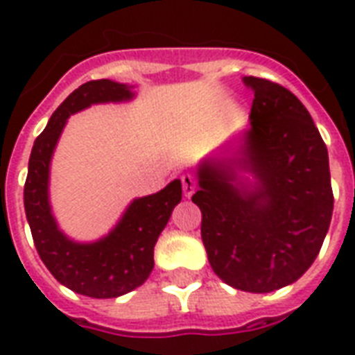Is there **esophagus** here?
<instances>
[{
    "label": "esophagus",
    "mask_w": 355,
    "mask_h": 355,
    "mask_svg": "<svg viewBox=\"0 0 355 355\" xmlns=\"http://www.w3.org/2000/svg\"><path fill=\"white\" fill-rule=\"evenodd\" d=\"M180 182H182L184 195H186V197H191L195 191V188H197V180H195L193 175L186 173V175H182V177H180Z\"/></svg>",
    "instance_id": "esophagus-1"
}]
</instances>
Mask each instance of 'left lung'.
I'll return each mask as SVG.
<instances>
[{
	"label": "left lung",
	"instance_id": "8db88e82",
	"mask_svg": "<svg viewBox=\"0 0 355 355\" xmlns=\"http://www.w3.org/2000/svg\"><path fill=\"white\" fill-rule=\"evenodd\" d=\"M254 92L241 156L199 167L200 236L225 284L270 293L297 282L317 258L334 211L328 149L297 96L278 83L245 77ZM253 173L252 189L236 171Z\"/></svg>",
	"mask_w": 355,
	"mask_h": 355
}]
</instances>
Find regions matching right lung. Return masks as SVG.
Here are the masks:
<instances>
[{
  "instance_id": "obj_1",
  "label": "right lung",
  "mask_w": 355,
  "mask_h": 355,
  "mask_svg": "<svg viewBox=\"0 0 355 355\" xmlns=\"http://www.w3.org/2000/svg\"><path fill=\"white\" fill-rule=\"evenodd\" d=\"M130 86L90 80L71 92L35 139L24 188L25 216L38 256L49 272L71 291L92 298H116L139 287L155 267V245L173 208L182 199V184L173 180L149 197L128 206L118 227L96 243H73L57 228L47 200L49 162L71 114L94 103L130 99Z\"/></svg>"
}]
</instances>
